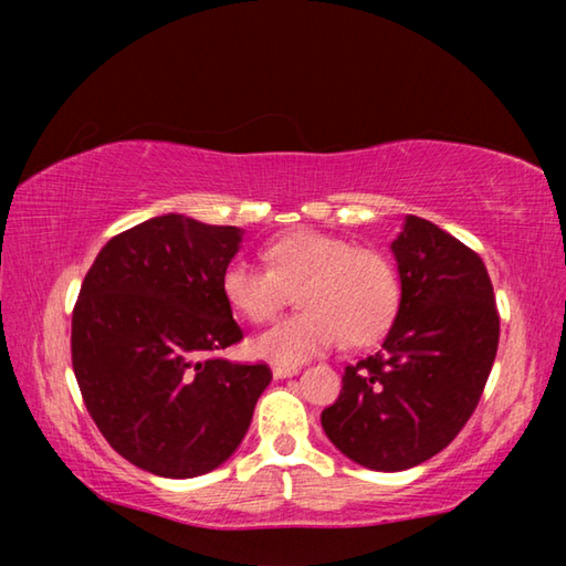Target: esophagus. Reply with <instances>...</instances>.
<instances>
[{
	"mask_svg": "<svg viewBox=\"0 0 566 566\" xmlns=\"http://www.w3.org/2000/svg\"><path fill=\"white\" fill-rule=\"evenodd\" d=\"M272 375H274V379H286V377L300 375V367H294V364H274Z\"/></svg>",
	"mask_w": 566,
	"mask_h": 566,
	"instance_id": "1",
	"label": "esophagus"
}]
</instances>
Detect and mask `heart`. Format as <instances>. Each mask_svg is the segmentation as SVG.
Returning a JSON list of instances; mask_svg holds the SVG:
<instances>
[{"instance_id":"1","label":"heart","mask_w":566,"mask_h":566,"mask_svg":"<svg viewBox=\"0 0 566 566\" xmlns=\"http://www.w3.org/2000/svg\"><path fill=\"white\" fill-rule=\"evenodd\" d=\"M266 266L234 260L222 274V292L247 322L270 324L300 290L304 306L254 342V352L274 361H302L349 337L377 339L395 319L399 280L391 262L371 247H352L339 237L294 229L264 249Z\"/></svg>"}]
</instances>
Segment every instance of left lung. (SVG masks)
Here are the masks:
<instances>
[{
	"mask_svg": "<svg viewBox=\"0 0 566 566\" xmlns=\"http://www.w3.org/2000/svg\"><path fill=\"white\" fill-rule=\"evenodd\" d=\"M401 302L377 354L349 364L322 411L332 444L377 472L417 467L474 415L500 347L492 280L474 249L409 214L391 242Z\"/></svg>",
	"mask_w": 566,
	"mask_h": 566,
	"instance_id": "1",
	"label": "left lung"
}]
</instances>
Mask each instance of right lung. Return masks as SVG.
Segmentation results:
<instances>
[{"mask_svg": "<svg viewBox=\"0 0 566 566\" xmlns=\"http://www.w3.org/2000/svg\"><path fill=\"white\" fill-rule=\"evenodd\" d=\"M237 227L185 214L112 237L72 312V367L90 417L114 452L145 472L189 479L242 442L272 371L217 357L244 337L222 274Z\"/></svg>", "mask_w": 566, "mask_h": 566, "instance_id": "obj_1", "label": "right lung"}]
</instances>
